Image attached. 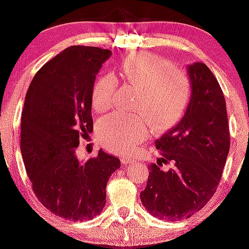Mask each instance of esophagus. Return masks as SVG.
<instances>
[{
  "label": "esophagus",
  "instance_id": "34e87169",
  "mask_svg": "<svg viewBox=\"0 0 249 249\" xmlns=\"http://www.w3.org/2000/svg\"><path fill=\"white\" fill-rule=\"evenodd\" d=\"M122 161H123V163H124V164H130V163H134L135 159L132 158V157L125 156V157H123V158H122Z\"/></svg>",
  "mask_w": 249,
  "mask_h": 249
}]
</instances>
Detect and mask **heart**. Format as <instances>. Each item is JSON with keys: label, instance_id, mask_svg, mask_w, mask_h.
Listing matches in <instances>:
<instances>
[{"label": "heart", "instance_id": "1", "mask_svg": "<svg viewBox=\"0 0 249 249\" xmlns=\"http://www.w3.org/2000/svg\"><path fill=\"white\" fill-rule=\"evenodd\" d=\"M115 76L140 88L135 108L145 115L115 113L100 123L101 141L115 153H130L144 141L149 131L148 122L156 131L178 124L191 100L187 73L153 53H131L119 64ZM115 89L117 79L110 74L97 79L91 93V105L96 112L110 107Z\"/></svg>", "mask_w": 249, "mask_h": 249}]
</instances>
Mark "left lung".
<instances>
[{"label": "left lung", "mask_w": 249, "mask_h": 249, "mask_svg": "<svg viewBox=\"0 0 249 249\" xmlns=\"http://www.w3.org/2000/svg\"><path fill=\"white\" fill-rule=\"evenodd\" d=\"M191 100L182 119L156 141L161 158L149 165L141 202L149 214L169 221L187 219L215 194L230 149L226 102L204 63L187 67ZM174 166L163 172L160 165Z\"/></svg>", "instance_id": "1"}]
</instances>
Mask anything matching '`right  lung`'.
I'll return each instance as SVG.
<instances>
[{
	"mask_svg": "<svg viewBox=\"0 0 249 249\" xmlns=\"http://www.w3.org/2000/svg\"><path fill=\"white\" fill-rule=\"evenodd\" d=\"M109 50L71 46L35 74L21 113L20 151L38 201L67 220H91L106 206V186L119 169L117 157L100 149L80 161V137L93 130L91 93Z\"/></svg>",
	"mask_w": 249,
	"mask_h": 249,
	"instance_id": "1",
	"label": "right lung"
}]
</instances>
